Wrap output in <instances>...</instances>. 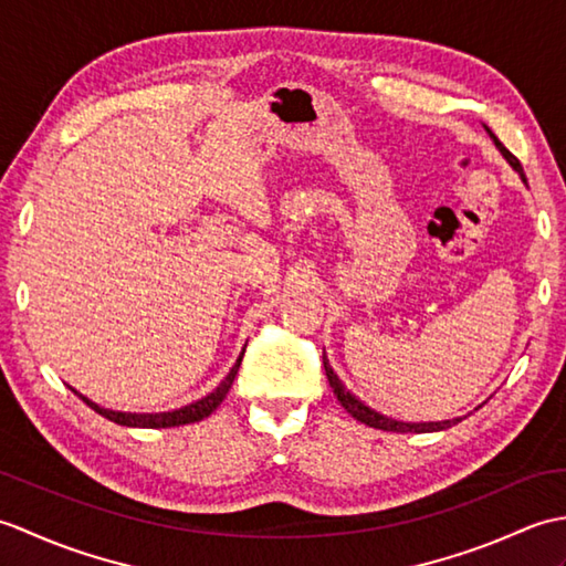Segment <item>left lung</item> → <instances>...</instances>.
I'll return each instance as SVG.
<instances>
[{
    "label": "left lung",
    "instance_id": "left-lung-1",
    "mask_svg": "<svg viewBox=\"0 0 566 566\" xmlns=\"http://www.w3.org/2000/svg\"><path fill=\"white\" fill-rule=\"evenodd\" d=\"M486 130H489V128H486ZM489 136L494 138L496 148L501 150L503 158L509 160V165L513 167V170L523 177V167H521L518 158H513V155L501 146L499 138H496L494 134H489ZM323 367H326V377H328V381H331L333 394L338 396L340 406H343L345 411L350 413L355 420H359V423H365V426H369V428H379V430H389V432H436V430H444V428H450V426H454V423H460V420H462V418H452V420H430V423H403V420H396V418L384 416V413L375 411V408H369L365 401H359L357 396L340 381V377L335 375L331 363H328L326 353H323Z\"/></svg>",
    "mask_w": 566,
    "mask_h": 566
}]
</instances>
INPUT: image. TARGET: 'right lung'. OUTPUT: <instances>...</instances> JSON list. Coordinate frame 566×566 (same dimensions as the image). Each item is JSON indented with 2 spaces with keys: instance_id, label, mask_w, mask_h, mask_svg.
I'll use <instances>...</instances> for the list:
<instances>
[{
  "instance_id": "obj_1",
  "label": "right lung",
  "mask_w": 566,
  "mask_h": 566,
  "mask_svg": "<svg viewBox=\"0 0 566 566\" xmlns=\"http://www.w3.org/2000/svg\"><path fill=\"white\" fill-rule=\"evenodd\" d=\"M245 353V350H243ZM243 353L238 355V359H235V365L231 367V371H228V375L223 377V381L219 384V387H216L211 394H207V396H201L199 401H191V403H187V406H182V408H175V411H163V413H126V411H112V408H104V406H99V403H94L92 399H87V396H82L77 389H72L75 391L80 399L87 403L90 408H94V411H97L99 416H104V418H109V420H114V423H118V426H126V428H175V426H187V423H197V420H201V418H207V416H211L216 408L221 406V401L226 399V394H228V389H231V384H233V379H235V375H238V367H240V363H243Z\"/></svg>"
}]
</instances>
